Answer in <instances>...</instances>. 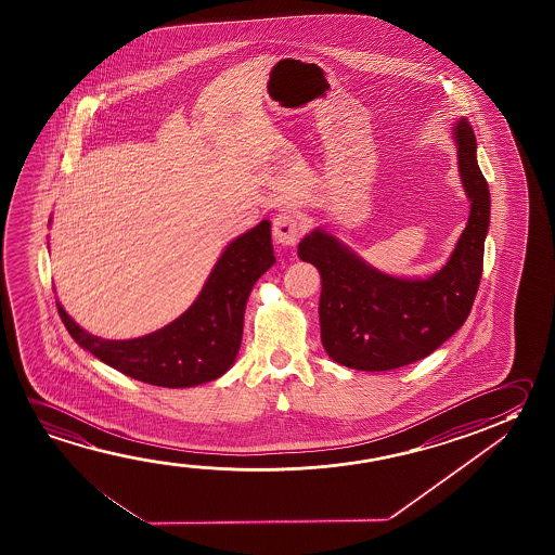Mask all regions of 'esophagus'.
Masks as SVG:
<instances>
[{"instance_id": "34e87169", "label": "esophagus", "mask_w": 555, "mask_h": 555, "mask_svg": "<svg viewBox=\"0 0 555 555\" xmlns=\"http://www.w3.org/2000/svg\"><path fill=\"white\" fill-rule=\"evenodd\" d=\"M304 227H301L298 217H294L291 212H281L273 220V237L274 242L282 247H294L298 244Z\"/></svg>"}]
</instances>
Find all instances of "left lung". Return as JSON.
<instances>
[{
  "instance_id": "left-lung-1",
  "label": "left lung",
  "mask_w": 555,
  "mask_h": 555,
  "mask_svg": "<svg viewBox=\"0 0 555 555\" xmlns=\"http://www.w3.org/2000/svg\"><path fill=\"white\" fill-rule=\"evenodd\" d=\"M451 135L470 215L453 254L437 273L426 279L383 273L325 228H313L301 237V261L321 274V343L336 364L387 372L418 362L468 318L480 286L490 190L478 166L468 119H456Z\"/></svg>"
}]
</instances>
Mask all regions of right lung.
Masks as SVG:
<instances>
[{
    "instance_id": "1",
    "label": "right lung",
    "mask_w": 555,
    "mask_h": 555,
    "mask_svg": "<svg viewBox=\"0 0 555 555\" xmlns=\"http://www.w3.org/2000/svg\"><path fill=\"white\" fill-rule=\"evenodd\" d=\"M274 261L271 222L261 220L228 244L197 300L180 318L129 340L91 335L55 304L75 343L109 367L156 387H197L219 379L236 362L249 292Z\"/></svg>"
}]
</instances>
